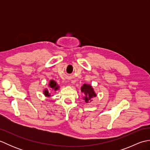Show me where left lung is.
Returning a JSON list of instances; mask_svg holds the SVG:
<instances>
[{"label":"left lung","mask_w":150,"mask_h":150,"mask_svg":"<svg viewBox=\"0 0 150 150\" xmlns=\"http://www.w3.org/2000/svg\"><path fill=\"white\" fill-rule=\"evenodd\" d=\"M81 91L83 92L85 94L84 100L86 103H88L89 101L92 100L91 98L93 97H96V94L94 92L93 88L91 87V85L84 84L81 87Z\"/></svg>","instance_id":"1"}]
</instances>
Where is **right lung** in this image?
Listing matches in <instances>:
<instances>
[{
    "label": "right lung",
    "mask_w": 150,
    "mask_h": 150,
    "mask_svg": "<svg viewBox=\"0 0 150 150\" xmlns=\"http://www.w3.org/2000/svg\"><path fill=\"white\" fill-rule=\"evenodd\" d=\"M49 86L51 88L54 89V90H58V88H59V86L57 84V82L55 81H53V80L50 81V84H49ZM44 95H45V96H47V97L50 96V95L49 93V91H48V90H44Z\"/></svg>",
    "instance_id": "1"
}]
</instances>
